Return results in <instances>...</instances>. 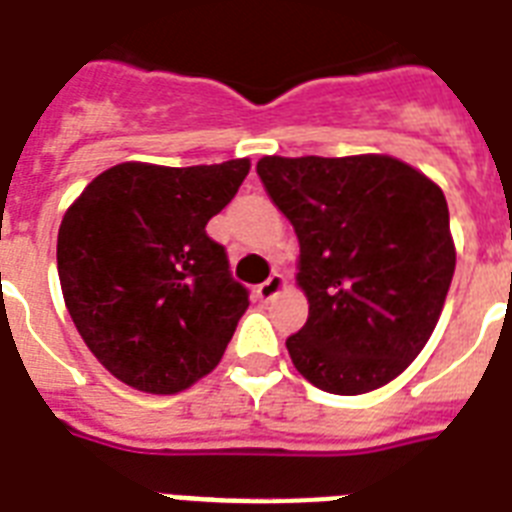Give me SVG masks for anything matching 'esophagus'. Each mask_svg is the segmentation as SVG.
Instances as JSON below:
<instances>
[{"mask_svg": "<svg viewBox=\"0 0 512 512\" xmlns=\"http://www.w3.org/2000/svg\"><path fill=\"white\" fill-rule=\"evenodd\" d=\"M285 290V277H282L280 272H274L272 277L266 282H261L259 290H256V295H259V301H272V298H277V295Z\"/></svg>", "mask_w": 512, "mask_h": 512, "instance_id": "obj_1", "label": "esophagus"}]
</instances>
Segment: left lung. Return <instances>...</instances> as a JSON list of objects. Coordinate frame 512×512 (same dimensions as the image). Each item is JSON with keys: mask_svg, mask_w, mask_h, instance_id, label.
<instances>
[{"mask_svg": "<svg viewBox=\"0 0 512 512\" xmlns=\"http://www.w3.org/2000/svg\"><path fill=\"white\" fill-rule=\"evenodd\" d=\"M298 243L308 319L287 353L308 382L361 395L432 337L455 272L445 193L392 156H264L256 164Z\"/></svg>", "mask_w": 512, "mask_h": 512, "instance_id": "obj_1", "label": "left lung"}]
</instances>
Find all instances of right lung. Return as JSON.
Returning a JSON list of instances; mask_svg holds the SVG:
<instances>
[{"mask_svg": "<svg viewBox=\"0 0 512 512\" xmlns=\"http://www.w3.org/2000/svg\"><path fill=\"white\" fill-rule=\"evenodd\" d=\"M251 162L198 167L125 162L101 172L57 235L65 306L88 350L135 390L175 395L225 353L248 290L206 222L230 204Z\"/></svg>", "mask_w": 512, "mask_h": 512, "instance_id": "right-lung-1", "label": "right lung"}]
</instances>
